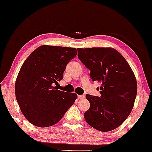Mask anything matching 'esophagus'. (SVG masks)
Returning a JSON list of instances; mask_svg holds the SVG:
<instances>
[{
    "label": "esophagus",
    "instance_id": "1",
    "mask_svg": "<svg viewBox=\"0 0 152 152\" xmlns=\"http://www.w3.org/2000/svg\"><path fill=\"white\" fill-rule=\"evenodd\" d=\"M78 98L79 99H83V98H84V97H85V96L84 95H78Z\"/></svg>",
    "mask_w": 152,
    "mask_h": 152
}]
</instances>
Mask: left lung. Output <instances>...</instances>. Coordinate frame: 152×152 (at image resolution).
<instances>
[{
	"instance_id": "8db88e82",
	"label": "left lung",
	"mask_w": 152,
	"mask_h": 152,
	"mask_svg": "<svg viewBox=\"0 0 152 152\" xmlns=\"http://www.w3.org/2000/svg\"><path fill=\"white\" fill-rule=\"evenodd\" d=\"M77 51L79 59L91 70L92 80L101 83L100 97L86 95L90 102L84 115L86 123L102 132L117 129L127 119L135 103L137 91L135 74L125 58L112 47Z\"/></svg>"
}]
</instances>
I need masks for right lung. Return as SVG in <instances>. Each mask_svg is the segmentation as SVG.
<instances>
[{
	"mask_svg": "<svg viewBox=\"0 0 152 152\" xmlns=\"http://www.w3.org/2000/svg\"><path fill=\"white\" fill-rule=\"evenodd\" d=\"M74 47L42 45L29 55L15 82V96L23 116L45 128L60 121L77 95L53 86L64 78L68 63L77 55Z\"/></svg>",
	"mask_w": 152,
	"mask_h": 152,
	"instance_id": "1",
	"label": "right lung"
}]
</instances>
